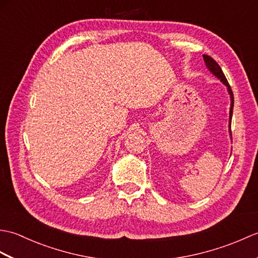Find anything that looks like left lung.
Listing matches in <instances>:
<instances>
[{
  "mask_svg": "<svg viewBox=\"0 0 258 258\" xmlns=\"http://www.w3.org/2000/svg\"><path fill=\"white\" fill-rule=\"evenodd\" d=\"M203 58H204V62H205V64H206V68L208 69V71H210V72H211L213 75H215L216 78H217L218 80H220L224 85H225V86L227 87V92H228L229 96H231V108H229V122H228V126H229V135H231V139H232L231 123H232L233 106H234V96H233L232 89H231V86H229L228 82H227V80H226V78H225V75H224L221 67L215 62V59H213L211 56L205 55V54H204V55H203Z\"/></svg>",
  "mask_w": 258,
  "mask_h": 258,
  "instance_id": "obj_1",
  "label": "left lung"
}]
</instances>
